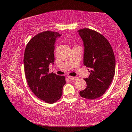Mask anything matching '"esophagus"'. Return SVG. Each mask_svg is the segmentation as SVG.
I'll use <instances>...</instances> for the list:
<instances>
[{
	"label": "esophagus",
	"instance_id": "34e87169",
	"mask_svg": "<svg viewBox=\"0 0 132 132\" xmlns=\"http://www.w3.org/2000/svg\"><path fill=\"white\" fill-rule=\"evenodd\" d=\"M69 79H70V80H73V81H76L77 80H78V77H72V76H68V77Z\"/></svg>",
	"mask_w": 132,
	"mask_h": 132
}]
</instances>
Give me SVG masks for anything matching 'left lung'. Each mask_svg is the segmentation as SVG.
<instances>
[{
  "mask_svg": "<svg viewBox=\"0 0 132 132\" xmlns=\"http://www.w3.org/2000/svg\"><path fill=\"white\" fill-rule=\"evenodd\" d=\"M84 45V64L90 70L84 78L87 87L80 95L95 99L104 94L111 84L116 70V58L109 41L100 33L89 28L78 30Z\"/></svg>",
  "mask_w": 132,
  "mask_h": 132,
  "instance_id": "8db88e82",
  "label": "left lung"
}]
</instances>
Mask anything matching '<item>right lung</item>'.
<instances>
[{
  "label": "right lung",
  "mask_w": 132,
  "mask_h": 132,
  "mask_svg": "<svg viewBox=\"0 0 132 132\" xmlns=\"http://www.w3.org/2000/svg\"><path fill=\"white\" fill-rule=\"evenodd\" d=\"M60 36L50 30L39 33L28 42L23 57L29 87L38 98L51 104L61 99L66 84L64 76L49 73V64L55 60V43Z\"/></svg>",
  "instance_id": "1"
}]
</instances>
